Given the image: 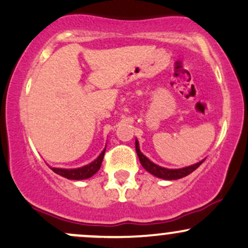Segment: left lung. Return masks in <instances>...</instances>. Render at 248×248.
I'll return each instance as SVG.
<instances>
[{
	"label": "left lung",
	"instance_id": "1",
	"mask_svg": "<svg viewBox=\"0 0 248 248\" xmlns=\"http://www.w3.org/2000/svg\"><path fill=\"white\" fill-rule=\"evenodd\" d=\"M135 149H137V154L139 156V160H140L141 165H142V167L145 168L147 172L153 174V175L157 176V178L160 179H165V180H176V179H181L184 178V176H187L188 174L194 172V170L203 162V160H201L200 162L189 166V167L180 168V170H168V168L160 167V166L155 165L152 161H149L145 155L140 152L138 140L135 141Z\"/></svg>",
	"mask_w": 248,
	"mask_h": 248
}]
</instances>
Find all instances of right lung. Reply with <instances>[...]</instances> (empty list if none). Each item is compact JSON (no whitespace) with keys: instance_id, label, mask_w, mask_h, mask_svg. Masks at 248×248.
Wrapping results in <instances>:
<instances>
[{"instance_id":"right-lung-1","label":"right lung","mask_w":248,"mask_h":248,"mask_svg":"<svg viewBox=\"0 0 248 248\" xmlns=\"http://www.w3.org/2000/svg\"><path fill=\"white\" fill-rule=\"evenodd\" d=\"M106 148L101 152V154L95 159L93 162L89 165L83 166L81 168H75V170H62V168H51L53 172H55L59 175L63 176V178L70 179V180H82V179H88L93 176L97 170H100L103 160V155H105Z\"/></svg>"}]
</instances>
